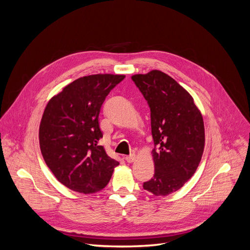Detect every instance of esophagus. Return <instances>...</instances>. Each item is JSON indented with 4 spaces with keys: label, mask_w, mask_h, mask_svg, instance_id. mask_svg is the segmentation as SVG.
Segmentation results:
<instances>
[{
    "label": "esophagus",
    "mask_w": 250,
    "mask_h": 250,
    "mask_svg": "<svg viewBox=\"0 0 250 250\" xmlns=\"http://www.w3.org/2000/svg\"><path fill=\"white\" fill-rule=\"evenodd\" d=\"M125 160H126L127 163H133V162L137 161V155H135V154H130V155L126 156Z\"/></svg>",
    "instance_id": "esophagus-1"
}]
</instances>
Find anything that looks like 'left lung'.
I'll return each mask as SVG.
<instances>
[{
  "instance_id": "8db88e82",
  "label": "left lung",
  "mask_w": 250,
  "mask_h": 250,
  "mask_svg": "<svg viewBox=\"0 0 250 250\" xmlns=\"http://www.w3.org/2000/svg\"><path fill=\"white\" fill-rule=\"evenodd\" d=\"M131 79L147 100L151 113L154 175L144 188L165 197L183 188L197 170L206 134L200 110L187 89L162 71L137 74Z\"/></svg>"
}]
</instances>
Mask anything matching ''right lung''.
<instances>
[{"label":"right lung","instance_id":"obj_1","mask_svg":"<svg viewBox=\"0 0 250 250\" xmlns=\"http://www.w3.org/2000/svg\"><path fill=\"white\" fill-rule=\"evenodd\" d=\"M125 75L96 74L78 78L49 100L40 125L44 162L60 184L93 194L106 187L119 163L98 145L99 112L105 98Z\"/></svg>","mask_w":250,"mask_h":250}]
</instances>
